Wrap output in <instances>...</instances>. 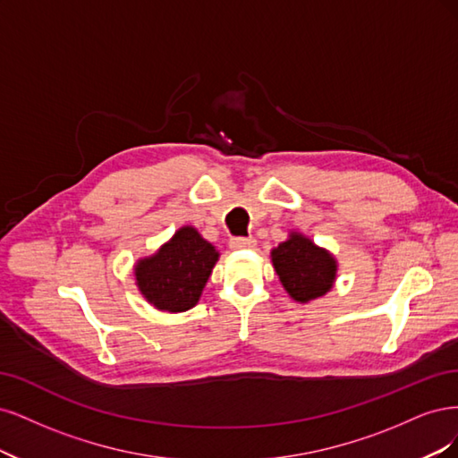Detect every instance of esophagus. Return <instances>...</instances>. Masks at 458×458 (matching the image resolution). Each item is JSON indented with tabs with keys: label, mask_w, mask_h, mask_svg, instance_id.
<instances>
[{
	"label": "esophagus",
	"mask_w": 458,
	"mask_h": 458,
	"mask_svg": "<svg viewBox=\"0 0 458 458\" xmlns=\"http://www.w3.org/2000/svg\"><path fill=\"white\" fill-rule=\"evenodd\" d=\"M257 242L253 238H232L230 247L232 249H253Z\"/></svg>",
	"instance_id": "34e87169"
}]
</instances>
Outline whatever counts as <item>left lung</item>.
<instances>
[{
  "instance_id": "1",
  "label": "left lung",
  "mask_w": 458,
  "mask_h": 458,
  "mask_svg": "<svg viewBox=\"0 0 458 458\" xmlns=\"http://www.w3.org/2000/svg\"><path fill=\"white\" fill-rule=\"evenodd\" d=\"M272 264L279 282L297 302H310L329 293L336 279V260L301 232L272 249Z\"/></svg>"
}]
</instances>
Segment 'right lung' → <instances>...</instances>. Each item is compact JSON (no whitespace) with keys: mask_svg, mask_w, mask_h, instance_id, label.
<instances>
[{"mask_svg":"<svg viewBox=\"0 0 458 458\" xmlns=\"http://www.w3.org/2000/svg\"><path fill=\"white\" fill-rule=\"evenodd\" d=\"M218 260V250L194 226H182L152 257L135 267L142 297L164 312L194 308Z\"/></svg>","mask_w":458,"mask_h":458,"instance_id":"right-lung-1","label":"right lung"}]
</instances>
